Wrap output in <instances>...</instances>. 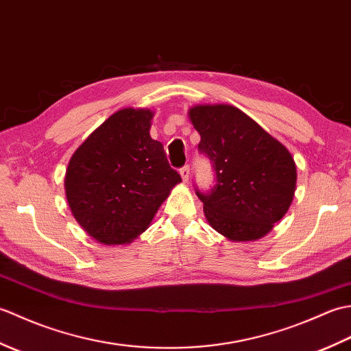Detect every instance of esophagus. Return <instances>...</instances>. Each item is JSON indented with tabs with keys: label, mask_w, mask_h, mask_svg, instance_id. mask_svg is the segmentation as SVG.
I'll list each match as a JSON object with an SVG mask.
<instances>
[{
	"label": "esophagus",
	"mask_w": 351,
	"mask_h": 351,
	"mask_svg": "<svg viewBox=\"0 0 351 351\" xmlns=\"http://www.w3.org/2000/svg\"><path fill=\"white\" fill-rule=\"evenodd\" d=\"M180 175L182 178V181L187 184L189 182V176H190V167L189 166H184L181 170H180Z\"/></svg>",
	"instance_id": "34e87169"
}]
</instances>
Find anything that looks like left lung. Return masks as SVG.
Listing matches in <instances>:
<instances>
[{
    "instance_id": "left-lung-1",
    "label": "left lung",
    "mask_w": 351,
    "mask_h": 351,
    "mask_svg": "<svg viewBox=\"0 0 351 351\" xmlns=\"http://www.w3.org/2000/svg\"><path fill=\"white\" fill-rule=\"evenodd\" d=\"M189 117L200 134L199 151L210 156L217 180L211 191H196L206 221L229 241L265 237L294 199L293 155L234 106H195Z\"/></svg>"
}]
</instances>
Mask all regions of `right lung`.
<instances>
[{
	"mask_svg": "<svg viewBox=\"0 0 351 351\" xmlns=\"http://www.w3.org/2000/svg\"><path fill=\"white\" fill-rule=\"evenodd\" d=\"M152 117L147 108L116 111L78 146L66 169L73 219L101 244L132 243L181 182L149 134Z\"/></svg>",
	"mask_w": 351,
	"mask_h": 351,
	"instance_id": "1",
	"label": "right lung"
}]
</instances>
